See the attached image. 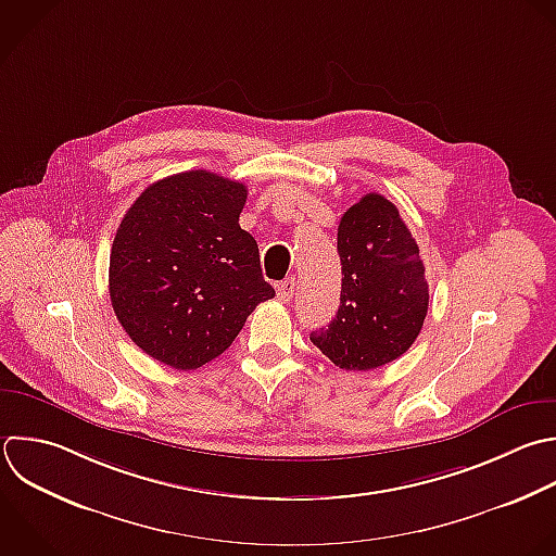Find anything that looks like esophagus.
Segmentation results:
<instances>
[{
    "label": "esophagus",
    "mask_w": 556,
    "mask_h": 556,
    "mask_svg": "<svg viewBox=\"0 0 556 556\" xmlns=\"http://www.w3.org/2000/svg\"><path fill=\"white\" fill-rule=\"evenodd\" d=\"M276 293H278L280 302H289L293 298V293H295V278H287V280L278 282Z\"/></svg>",
    "instance_id": "obj_1"
}]
</instances>
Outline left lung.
<instances>
[{"instance_id": "8db88e82", "label": "left lung", "mask_w": 556, "mask_h": 556, "mask_svg": "<svg viewBox=\"0 0 556 556\" xmlns=\"http://www.w3.org/2000/svg\"><path fill=\"white\" fill-rule=\"evenodd\" d=\"M341 304L311 341L341 369L367 371L400 358L428 313V282L419 248L395 204L367 193L337 230Z\"/></svg>"}]
</instances>
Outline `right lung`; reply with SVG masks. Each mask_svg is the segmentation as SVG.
<instances>
[{"instance_id": "right-lung-1", "label": "right lung", "mask_w": 556, "mask_h": 556, "mask_svg": "<svg viewBox=\"0 0 556 556\" xmlns=\"http://www.w3.org/2000/svg\"><path fill=\"white\" fill-rule=\"evenodd\" d=\"M248 189L193 169L150 185L124 215L109 269L128 337L174 369H198L230 348L248 315L276 295L258 245L239 226Z\"/></svg>"}]
</instances>
